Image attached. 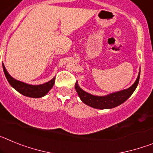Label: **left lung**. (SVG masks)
Listing matches in <instances>:
<instances>
[{
    "label": "left lung",
    "instance_id": "8db88e82",
    "mask_svg": "<svg viewBox=\"0 0 153 153\" xmlns=\"http://www.w3.org/2000/svg\"><path fill=\"white\" fill-rule=\"evenodd\" d=\"M140 71L135 83L129 88L116 92V93H110V94L106 96H102V97L94 96L89 93H86V91L83 90L79 87L77 82L75 83V89L81 100L87 106H91L95 109H112V108L120 106V104L123 103L126 100L130 97V96L133 93V92L137 87L139 80H140Z\"/></svg>",
    "mask_w": 153,
    "mask_h": 153
}]
</instances>
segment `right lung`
<instances>
[{"instance_id": "right-lung-1", "label": "right lung", "mask_w": 153, "mask_h": 153, "mask_svg": "<svg viewBox=\"0 0 153 153\" xmlns=\"http://www.w3.org/2000/svg\"><path fill=\"white\" fill-rule=\"evenodd\" d=\"M3 70L5 74L7 79L9 82L10 86L13 89H15L17 92L24 96L32 98H40L47 94L51 90L55 83V77L53 78L51 80L48 81L47 83H43L40 85H30L26 83L21 82L13 78L10 74H8L5 69L4 65L3 63Z\"/></svg>"}]
</instances>
